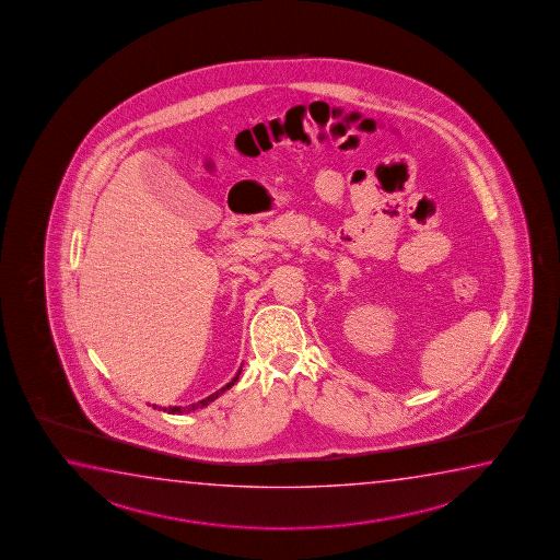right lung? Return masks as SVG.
Instances as JSON below:
<instances>
[{
    "instance_id": "right-lung-1",
    "label": "right lung",
    "mask_w": 560,
    "mask_h": 560,
    "mask_svg": "<svg viewBox=\"0 0 560 560\" xmlns=\"http://www.w3.org/2000/svg\"><path fill=\"white\" fill-rule=\"evenodd\" d=\"M238 374H241V371H238ZM238 374H236V376H234V378L231 380V382H229V384H226V386L221 387V389H219V392H215V394H211V396L206 397V399H201V401H198V404L186 405V407H168V409H166V407H164L163 411H166V413L182 415V413H189V411H196V409H203V407H206V405L211 404V401H215L217 397L221 396V394H223V392H226V389H229V387H233L234 382H236V380H238ZM159 411H161V407H159Z\"/></svg>"
}]
</instances>
